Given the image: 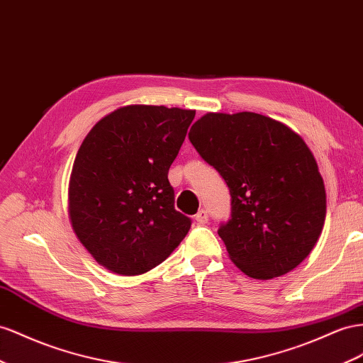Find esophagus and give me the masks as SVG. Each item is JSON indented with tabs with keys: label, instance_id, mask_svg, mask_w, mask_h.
Wrapping results in <instances>:
<instances>
[{
	"label": "esophagus",
	"instance_id": "1",
	"mask_svg": "<svg viewBox=\"0 0 363 363\" xmlns=\"http://www.w3.org/2000/svg\"><path fill=\"white\" fill-rule=\"evenodd\" d=\"M208 220H209V215H208V211L204 209H200L197 215H195V221H197V224H206Z\"/></svg>",
	"mask_w": 363,
	"mask_h": 363
}]
</instances>
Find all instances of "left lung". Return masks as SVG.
<instances>
[{
    "mask_svg": "<svg viewBox=\"0 0 363 363\" xmlns=\"http://www.w3.org/2000/svg\"><path fill=\"white\" fill-rule=\"evenodd\" d=\"M189 140L220 172L232 218L218 229L229 258L253 279L298 267L324 228L327 195L315 155L287 125L258 113H208Z\"/></svg>",
    "mask_w": 363,
    "mask_h": 363,
    "instance_id": "1",
    "label": "left lung"
}]
</instances>
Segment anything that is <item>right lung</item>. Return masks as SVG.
I'll return each instance as SVG.
<instances>
[{
	"mask_svg": "<svg viewBox=\"0 0 363 363\" xmlns=\"http://www.w3.org/2000/svg\"><path fill=\"white\" fill-rule=\"evenodd\" d=\"M195 110L126 105L86 134L68 183V215L97 264L135 277L169 257L191 229L174 209L168 171Z\"/></svg>",
	"mask_w": 363,
	"mask_h": 363,
	"instance_id": "add662e5",
	"label": "right lung"
}]
</instances>
